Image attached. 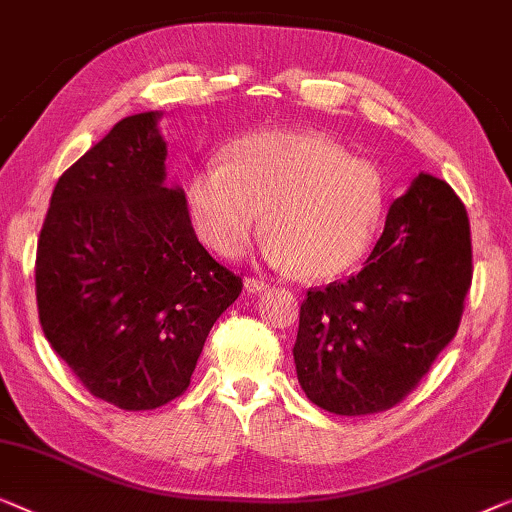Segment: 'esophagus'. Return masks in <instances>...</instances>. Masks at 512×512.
Masks as SVG:
<instances>
[{"label": "esophagus", "mask_w": 512, "mask_h": 512, "mask_svg": "<svg viewBox=\"0 0 512 512\" xmlns=\"http://www.w3.org/2000/svg\"><path fill=\"white\" fill-rule=\"evenodd\" d=\"M243 285H246L248 292H262V290H266V287H269V283H266L264 278H257V276H246Z\"/></svg>", "instance_id": "obj_1"}]
</instances>
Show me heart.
<instances>
[{
    "label": "heart",
    "instance_id": "b5f03b06",
    "mask_svg": "<svg viewBox=\"0 0 512 512\" xmlns=\"http://www.w3.org/2000/svg\"><path fill=\"white\" fill-rule=\"evenodd\" d=\"M194 227L222 255H239L266 213V257L301 276H341L366 253L385 208L380 171L308 132H257L187 185Z\"/></svg>",
    "mask_w": 512,
    "mask_h": 512
}]
</instances>
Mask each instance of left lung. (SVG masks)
<instances>
[{
  "mask_svg": "<svg viewBox=\"0 0 512 512\" xmlns=\"http://www.w3.org/2000/svg\"><path fill=\"white\" fill-rule=\"evenodd\" d=\"M471 278L462 199L420 174L390 206L364 269L306 292L294 343L306 397L334 415L397 406L455 338Z\"/></svg>",
  "mask_w": 512,
  "mask_h": 512,
  "instance_id": "left-lung-1",
  "label": "left lung"
}]
</instances>
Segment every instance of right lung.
<instances>
[{
	"instance_id": "right-lung-1",
	"label": "right lung",
	"mask_w": 512,
	"mask_h": 512,
	"mask_svg": "<svg viewBox=\"0 0 512 512\" xmlns=\"http://www.w3.org/2000/svg\"><path fill=\"white\" fill-rule=\"evenodd\" d=\"M160 113L129 115L57 181L37 266L39 322L92 397L153 410L190 387L213 322L243 290L164 185Z\"/></svg>"
}]
</instances>
